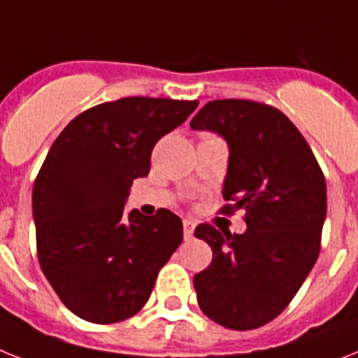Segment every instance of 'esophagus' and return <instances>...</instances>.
I'll return each mask as SVG.
<instances>
[{"mask_svg": "<svg viewBox=\"0 0 358 358\" xmlns=\"http://www.w3.org/2000/svg\"><path fill=\"white\" fill-rule=\"evenodd\" d=\"M194 233V222L193 220H184V236L185 240L193 238Z\"/></svg>", "mask_w": 358, "mask_h": 358, "instance_id": "1", "label": "esophagus"}]
</instances>
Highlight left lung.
<instances>
[{"label": "left lung", "instance_id": "1", "mask_svg": "<svg viewBox=\"0 0 358 358\" xmlns=\"http://www.w3.org/2000/svg\"><path fill=\"white\" fill-rule=\"evenodd\" d=\"M229 143L220 209H244L242 235L200 224L194 236L213 249L194 275L200 309L229 329L271 322L289 306L320 253L326 178L311 147L286 114L253 100H215L191 120Z\"/></svg>", "mask_w": 358, "mask_h": 358}]
</instances>
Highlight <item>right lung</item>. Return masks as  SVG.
<instances>
[{"label": "right lung", "instance_id": "right-lung-1", "mask_svg": "<svg viewBox=\"0 0 358 358\" xmlns=\"http://www.w3.org/2000/svg\"><path fill=\"white\" fill-rule=\"evenodd\" d=\"M198 107L193 100L131 96L83 110L54 140L36 176L32 213L41 271L83 320L136 315L184 238L169 209L143 216L123 206L151 152Z\"/></svg>", "mask_w": 358, "mask_h": 358}]
</instances>
